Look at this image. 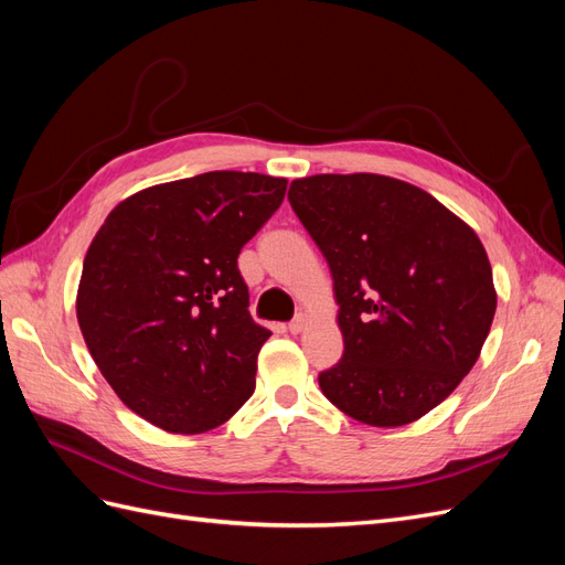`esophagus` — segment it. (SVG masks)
Instances as JSON below:
<instances>
[{
  "label": "esophagus",
  "instance_id": "esophagus-1",
  "mask_svg": "<svg viewBox=\"0 0 565 565\" xmlns=\"http://www.w3.org/2000/svg\"><path fill=\"white\" fill-rule=\"evenodd\" d=\"M306 322H309V316L306 313H299L292 322L287 324V330H289V334H299V332H303V328H306Z\"/></svg>",
  "mask_w": 565,
  "mask_h": 565
}]
</instances>
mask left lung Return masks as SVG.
Instances as JSON below:
<instances>
[{"label":"left lung","mask_w":565,"mask_h":565,"mask_svg":"<svg viewBox=\"0 0 565 565\" xmlns=\"http://www.w3.org/2000/svg\"><path fill=\"white\" fill-rule=\"evenodd\" d=\"M289 204L330 266L341 361L318 374L332 405L370 426L417 422L467 377L498 309L469 224L382 174L295 179Z\"/></svg>","instance_id":"obj_1"}]
</instances>
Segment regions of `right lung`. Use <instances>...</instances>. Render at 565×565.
Wrapping results in <instances>:
<instances>
[{"instance_id": "right-lung-1", "label": "right lung", "mask_w": 565, "mask_h": 565, "mask_svg": "<svg viewBox=\"0 0 565 565\" xmlns=\"http://www.w3.org/2000/svg\"><path fill=\"white\" fill-rule=\"evenodd\" d=\"M285 191L280 177L207 172L143 188L106 216L75 306L94 363L131 413L193 436L247 403L270 332L247 311L237 254Z\"/></svg>"}]
</instances>
